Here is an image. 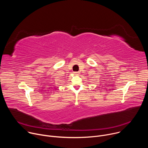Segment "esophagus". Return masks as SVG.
Segmentation results:
<instances>
[{
    "label": "esophagus",
    "mask_w": 148,
    "mask_h": 148,
    "mask_svg": "<svg viewBox=\"0 0 148 148\" xmlns=\"http://www.w3.org/2000/svg\"><path fill=\"white\" fill-rule=\"evenodd\" d=\"M74 74L76 75H79V72H77V71H75V72H74Z\"/></svg>",
    "instance_id": "34e87169"
}]
</instances>
